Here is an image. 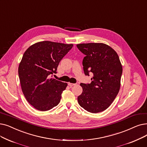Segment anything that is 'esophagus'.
Returning <instances> with one entry per match:
<instances>
[{"label":"esophagus","mask_w":147,"mask_h":147,"mask_svg":"<svg viewBox=\"0 0 147 147\" xmlns=\"http://www.w3.org/2000/svg\"><path fill=\"white\" fill-rule=\"evenodd\" d=\"M68 85L69 86H73L76 85V84H71V83H68Z\"/></svg>","instance_id":"obj_1"}]
</instances>
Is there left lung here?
<instances>
[{"label": "left lung", "mask_w": 147, "mask_h": 147, "mask_svg": "<svg viewBox=\"0 0 147 147\" xmlns=\"http://www.w3.org/2000/svg\"><path fill=\"white\" fill-rule=\"evenodd\" d=\"M77 47L85 55L82 62L85 74H93L91 84H80L83 91L78 97V103L88 112H103L119 91L123 67L119 56L104 43L79 44Z\"/></svg>", "instance_id": "8db88e82"}]
</instances>
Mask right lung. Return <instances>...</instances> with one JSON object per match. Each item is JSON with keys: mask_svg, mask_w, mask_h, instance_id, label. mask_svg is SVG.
I'll return each instance as SVG.
<instances>
[{"mask_svg": "<svg viewBox=\"0 0 147 147\" xmlns=\"http://www.w3.org/2000/svg\"><path fill=\"white\" fill-rule=\"evenodd\" d=\"M73 46L44 41L25 51L18 66L19 79L25 98L36 109L47 111L59 103L67 84L50 77Z\"/></svg>", "mask_w": 147, "mask_h": 147, "instance_id": "1", "label": "right lung"}]
</instances>
